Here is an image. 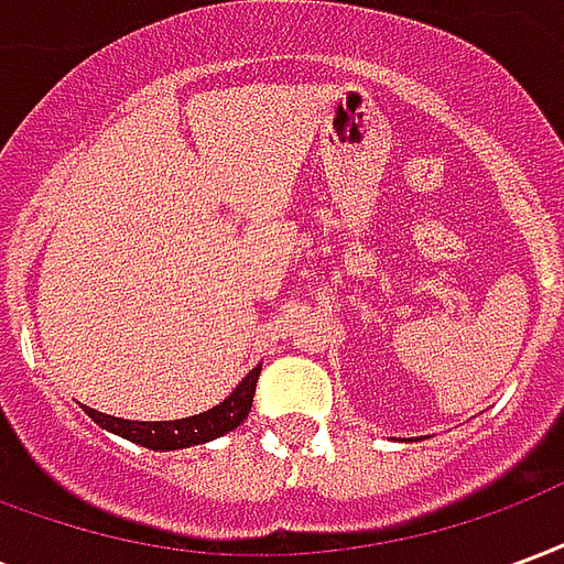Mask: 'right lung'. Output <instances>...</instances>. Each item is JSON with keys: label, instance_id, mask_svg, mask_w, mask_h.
Here are the masks:
<instances>
[{"label": "right lung", "instance_id": "obj_1", "mask_svg": "<svg viewBox=\"0 0 564 564\" xmlns=\"http://www.w3.org/2000/svg\"><path fill=\"white\" fill-rule=\"evenodd\" d=\"M259 371H262V362L220 404H214V408H208V411H202L196 416H184V420L144 423V420H120V416L99 414V411H93L87 404H80V408H84V414L90 416L93 423L102 425L105 432L127 437V441L139 444V447L160 449V453L196 447V444H208L214 437H223L226 432H232V429L245 423L247 414H250V404H253Z\"/></svg>", "mask_w": 564, "mask_h": 564}]
</instances>
